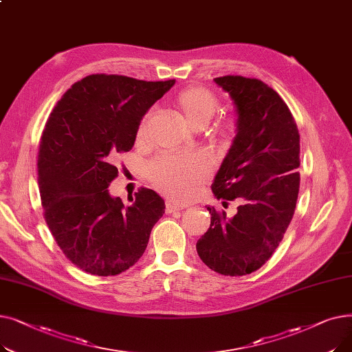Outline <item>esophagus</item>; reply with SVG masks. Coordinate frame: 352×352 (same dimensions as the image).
<instances>
[{
	"label": "esophagus",
	"mask_w": 352,
	"mask_h": 352,
	"mask_svg": "<svg viewBox=\"0 0 352 352\" xmlns=\"http://www.w3.org/2000/svg\"><path fill=\"white\" fill-rule=\"evenodd\" d=\"M184 207L182 206H179V204H175L174 201H171V199H168L165 202V211L168 212V214H171V212H175V211H181Z\"/></svg>",
	"instance_id": "obj_1"
}]
</instances>
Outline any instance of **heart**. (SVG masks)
I'll return each instance as SVG.
<instances>
[{"instance_id": "heart-1", "label": "heart", "mask_w": 352, "mask_h": 352, "mask_svg": "<svg viewBox=\"0 0 352 352\" xmlns=\"http://www.w3.org/2000/svg\"><path fill=\"white\" fill-rule=\"evenodd\" d=\"M174 107L194 128L207 124L218 108L214 94L202 87H188L178 92ZM145 131V122L140 126V134ZM146 174L166 195L174 199H187L198 182L208 174L207 161L201 155H162L153 160L146 166Z\"/></svg>"}]
</instances>
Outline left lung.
Returning a JSON list of instances; mask_svg holds the SVG:
<instances>
[{"instance_id":"1","label":"left lung","mask_w":352,"mask_h":352,"mask_svg":"<svg viewBox=\"0 0 352 352\" xmlns=\"http://www.w3.org/2000/svg\"><path fill=\"white\" fill-rule=\"evenodd\" d=\"M214 82L228 92L236 134L211 190L217 199L236 201L228 218L214 207L197 252L212 271L239 276L261 268L283 241L300 191V134L289 108L256 78L226 76Z\"/></svg>"}]
</instances>
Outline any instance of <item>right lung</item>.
<instances>
[{"instance_id":"obj_1","label":"right lung","mask_w":352,"mask_h":352,"mask_svg":"<svg viewBox=\"0 0 352 352\" xmlns=\"http://www.w3.org/2000/svg\"><path fill=\"white\" fill-rule=\"evenodd\" d=\"M174 84L92 74L65 92L45 124L36 164L44 218L65 256L88 274L133 267L165 212L153 190L140 188L125 207L108 187L117 154L131 150L142 117Z\"/></svg>"}]
</instances>
